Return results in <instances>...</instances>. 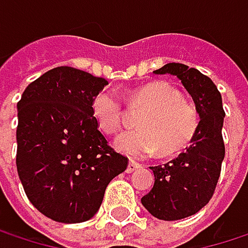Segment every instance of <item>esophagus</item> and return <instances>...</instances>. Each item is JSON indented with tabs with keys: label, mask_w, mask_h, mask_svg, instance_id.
I'll return each mask as SVG.
<instances>
[{
	"label": "esophagus",
	"mask_w": 248,
	"mask_h": 248,
	"mask_svg": "<svg viewBox=\"0 0 248 248\" xmlns=\"http://www.w3.org/2000/svg\"><path fill=\"white\" fill-rule=\"evenodd\" d=\"M138 168H140V164H138V162H135V161L130 159V161H129V165H127V168H126V172H133V171H136Z\"/></svg>",
	"instance_id": "1"
}]
</instances>
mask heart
<instances>
[{
    "mask_svg": "<svg viewBox=\"0 0 248 248\" xmlns=\"http://www.w3.org/2000/svg\"><path fill=\"white\" fill-rule=\"evenodd\" d=\"M129 102L148 110L139 118V130L122 133L115 146L130 156H146L158 149L170 155L188 146L200 127L197 106L165 81H151L135 89ZM92 115L100 130L116 133L124 124L122 100L115 90H100L92 100Z\"/></svg>",
    "mask_w": 248,
    "mask_h": 248,
    "instance_id": "obj_1",
    "label": "heart"
}]
</instances>
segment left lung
Masks as SVG:
<instances>
[{
  "instance_id": "obj_1",
  "label": "left lung",
  "mask_w": 248,
  "mask_h": 248,
  "mask_svg": "<svg viewBox=\"0 0 248 248\" xmlns=\"http://www.w3.org/2000/svg\"><path fill=\"white\" fill-rule=\"evenodd\" d=\"M154 73L176 76L200 113V127L189 146L168 164L151 167L155 184L140 200L154 217L175 221L198 213L216 191L225 155L221 133L225 112L217 86L197 69L168 63Z\"/></svg>"
}]
</instances>
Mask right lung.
Segmentation results:
<instances>
[{
    "label": "right lung",
    "mask_w": 248,
    "mask_h": 248,
    "mask_svg": "<svg viewBox=\"0 0 248 248\" xmlns=\"http://www.w3.org/2000/svg\"><path fill=\"white\" fill-rule=\"evenodd\" d=\"M108 80L62 66L30 83L18 109L17 171L31 204L59 223L90 220L127 168L99 130L92 100Z\"/></svg>",
    "instance_id": "1"
}]
</instances>
